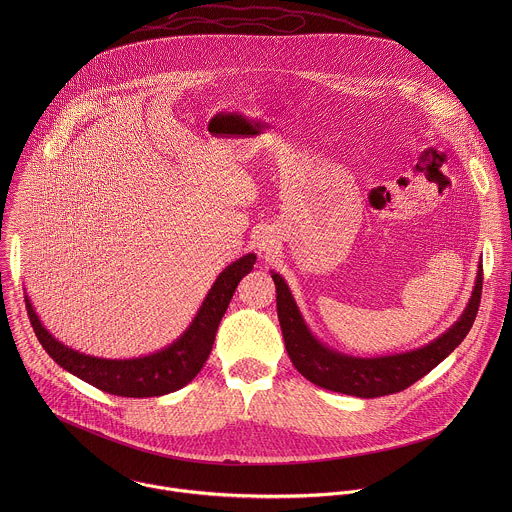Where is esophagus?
<instances>
[{
  "label": "esophagus",
  "instance_id": "34e87169",
  "mask_svg": "<svg viewBox=\"0 0 512 512\" xmlns=\"http://www.w3.org/2000/svg\"><path fill=\"white\" fill-rule=\"evenodd\" d=\"M258 246H260L262 250H266V252H268V250H272V240H268V236H264V234H262V236L258 238Z\"/></svg>",
  "mask_w": 512,
  "mask_h": 512
}]
</instances>
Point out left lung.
<instances>
[{
	"label": "left lung",
	"instance_id": "left-lung-1",
	"mask_svg": "<svg viewBox=\"0 0 512 512\" xmlns=\"http://www.w3.org/2000/svg\"><path fill=\"white\" fill-rule=\"evenodd\" d=\"M272 280L276 284L278 319L293 366L309 382L325 390L359 398H378L412 386L461 345V341L473 327L479 311L483 290V264H479L477 280L465 311L443 335H439L438 339L422 349L374 359L349 357L317 341V337L305 325L284 278L272 272Z\"/></svg>",
	"mask_w": 512,
	"mask_h": 512
}]
</instances>
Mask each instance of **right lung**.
Masks as SVG:
<instances>
[{
  "label": "right lung",
  "instance_id": "add662e5",
  "mask_svg": "<svg viewBox=\"0 0 512 512\" xmlns=\"http://www.w3.org/2000/svg\"><path fill=\"white\" fill-rule=\"evenodd\" d=\"M254 264L256 254H246L226 266L207 293L187 331L169 347L140 359H98L69 349L43 327L29 297L25 295L27 315L49 357L80 380L114 396H163L183 388L201 372L213 351L220 319L232 299V293L238 282L252 272Z\"/></svg>",
  "mask_w": 512,
  "mask_h": 512
}]
</instances>
